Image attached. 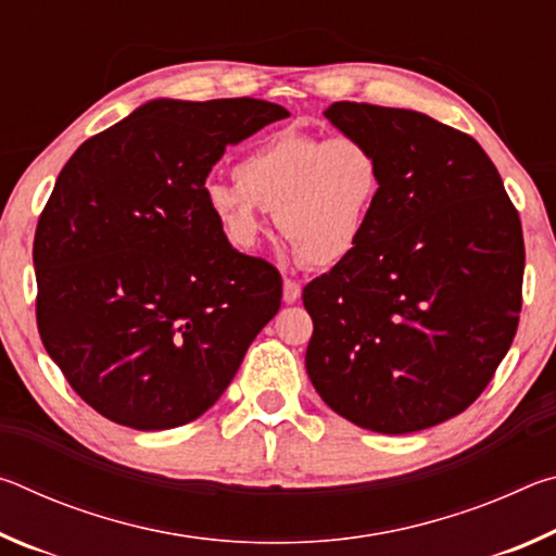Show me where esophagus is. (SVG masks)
I'll return each mask as SVG.
<instances>
[{
	"instance_id": "34e87169",
	"label": "esophagus",
	"mask_w": 556,
	"mask_h": 556,
	"mask_svg": "<svg viewBox=\"0 0 556 556\" xmlns=\"http://www.w3.org/2000/svg\"><path fill=\"white\" fill-rule=\"evenodd\" d=\"M281 299H285V304H296L301 299V285L294 279H285V289H281Z\"/></svg>"
}]
</instances>
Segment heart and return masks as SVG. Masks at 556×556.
<instances>
[{"label": "heart", "instance_id": "obj_1", "mask_svg": "<svg viewBox=\"0 0 556 556\" xmlns=\"http://www.w3.org/2000/svg\"><path fill=\"white\" fill-rule=\"evenodd\" d=\"M382 184L365 139L279 131L235 164V181L205 184L203 201L238 250L257 248L267 211L306 265L336 267L361 248Z\"/></svg>", "mask_w": 556, "mask_h": 556}]
</instances>
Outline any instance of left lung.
<instances>
[{"mask_svg":"<svg viewBox=\"0 0 556 556\" xmlns=\"http://www.w3.org/2000/svg\"><path fill=\"white\" fill-rule=\"evenodd\" d=\"M324 117L378 152L361 248L304 289L308 380L355 427L412 434L464 412L517 331L525 242L473 137L417 110L336 102Z\"/></svg>","mask_w":556,"mask_h":556,"instance_id":"obj_1","label":"left lung"}]
</instances>
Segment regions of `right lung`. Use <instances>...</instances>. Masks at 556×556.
<instances>
[{
  "mask_svg": "<svg viewBox=\"0 0 556 556\" xmlns=\"http://www.w3.org/2000/svg\"><path fill=\"white\" fill-rule=\"evenodd\" d=\"M289 112L267 100H149L78 147L34 238L46 353L102 417L139 431L208 412L281 304L232 250L203 188L225 149Z\"/></svg>",
  "mask_w": 556,
  "mask_h": 556,
  "instance_id": "obj_1",
  "label": "right lung"
}]
</instances>
